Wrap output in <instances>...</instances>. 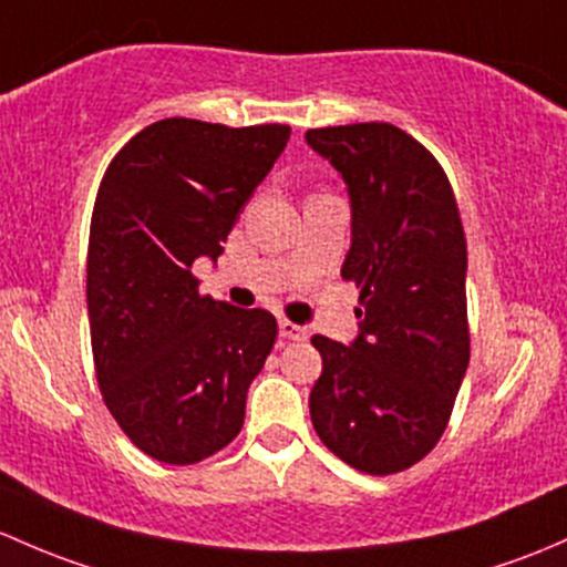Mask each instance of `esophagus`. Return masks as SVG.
Listing matches in <instances>:
<instances>
[{
  "mask_svg": "<svg viewBox=\"0 0 567 567\" xmlns=\"http://www.w3.org/2000/svg\"><path fill=\"white\" fill-rule=\"evenodd\" d=\"M279 333H282L285 339H293V342H303V339H307V329L293 323V320H279Z\"/></svg>",
  "mask_w": 567,
  "mask_h": 567,
  "instance_id": "1",
  "label": "esophagus"
}]
</instances>
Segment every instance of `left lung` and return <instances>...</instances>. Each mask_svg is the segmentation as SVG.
Listing matches in <instances>:
<instances>
[{"mask_svg":"<svg viewBox=\"0 0 567 567\" xmlns=\"http://www.w3.org/2000/svg\"><path fill=\"white\" fill-rule=\"evenodd\" d=\"M342 176L361 290L350 344L312 337L323 372L309 415L326 449L369 475L413 467L437 445L470 363L467 241L454 189L413 135L385 122L309 130Z\"/></svg>","mask_w":567,"mask_h":567,"instance_id":"obj_1","label":"left lung"}]
</instances>
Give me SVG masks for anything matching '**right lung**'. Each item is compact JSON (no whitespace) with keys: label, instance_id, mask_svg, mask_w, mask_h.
<instances>
[{"label":"right lung","instance_id":"add662e5","mask_svg":"<svg viewBox=\"0 0 567 567\" xmlns=\"http://www.w3.org/2000/svg\"><path fill=\"white\" fill-rule=\"evenodd\" d=\"M288 138V124L163 118L100 184L86 258L94 369L116 424L157 462L195 464L241 432L277 320L200 296L193 264H217Z\"/></svg>","mask_w":567,"mask_h":567}]
</instances>
